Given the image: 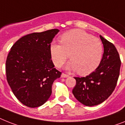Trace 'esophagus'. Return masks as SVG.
Instances as JSON below:
<instances>
[{
	"mask_svg": "<svg viewBox=\"0 0 125 125\" xmlns=\"http://www.w3.org/2000/svg\"><path fill=\"white\" fill-rule=\"evenodd\" d=\"M69 77L68 75L65 73H62L61 75V77H62V78H67V77Z\"/></svg>",
	"mask_w": 125,
	"mask_h": 125,
	"instance_id": "obj_1",
	"label": "esophagus"
}]
</instances>
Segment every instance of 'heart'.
I'll return each instance as SVG.
<instances>
[{
	"mask_svg": "<svg viewBox=\"0 0 125 125\" xmlns=\"http://www.w3.org/2000/svg\"><path fill=\"white\" fill-rule=\"evenodd\" d=\"M61 44L52 42L50 45L52 60L59 68L70 57L66 69L87 75L95 70L101 61L103 46L100 40L82 30L73 29L64 33ZM69 55H68V54Z\"/></svg>",
	"mask_w": 125,
	"mask_h": 125,
	"instance_id": "obj_1",
	"label": "heart"
}]
</instances>
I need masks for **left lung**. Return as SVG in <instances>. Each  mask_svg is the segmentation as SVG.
Segmentation results:
<instances>
[{
	"mask_svg": "<svg viewBox=\"0 0 125 125\" xmlns=\"http://www.w3.org/2000/svg\"><path fill=\"white\" fill-rule=\"evenodd\" d=\"M104 45V54L95 71L85 77H75L76 85L72 93L85 106L102 104L111 96L119 78L121 61L112 43L100 36Z\"/></svg>",
	"mask_w": 125,
	"mask_h": 125,
	"instance_id": "left-lung-1",
	"label": "left lung"
}]
</instances>
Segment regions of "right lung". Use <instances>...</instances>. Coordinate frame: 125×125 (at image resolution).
<instances>
[{"instance_id":"add662e5","label":"right lung","mask_w":125,"mask_h":125,"mask_svg":"<svg viewBox=\"0 0 125 125\" xmlns=\"http://www.w3.org/2000/svg\"><path fill=\"white\" fill-rule=\"evenodd\" d=\"M59 30H48L24 36L14 43L7 57V80L21 104L34 108L50 98L54 80L61 73L54 68L50 45Z\"/></svg>"}]
</instances>
